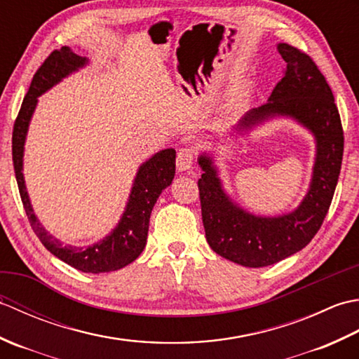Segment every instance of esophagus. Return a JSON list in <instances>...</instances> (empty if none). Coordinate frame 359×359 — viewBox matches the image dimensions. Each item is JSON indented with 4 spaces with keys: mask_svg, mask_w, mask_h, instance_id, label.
Listing matches in <instances>:
<instances>
[{
    "mask_svg": "<svg viewBox=\"0 0 359 359\" xmlns=\"http://www.w3.org/2000/svg\"><path fill=\"white\" fill-rule=\"evenodd\" d=\"M194 162V156H193V151L189 148H182L177 152V158H175V166H177V170L182 171H188L189 168L193 166Z\"/></svg>",
    "mask_w": 359,
    "mask_h": 359,
    "instance_id": "esophagus-1",
    "label": "esophagus"
}]
</instances>
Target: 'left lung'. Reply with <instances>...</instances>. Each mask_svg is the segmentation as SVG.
Listing matches in <instances>:
<instances>
[{"label": "left lung", "mask_w": 359, "mask_h": 359, "mask_svg": "<svg viewBox=\"0 0 359 359\" xmlns=\"http://www.w3.org/2000/svg\"><path fill=\"white\" fill-rule=\"evenodd\" d=\"M285 62L284 77L269 102L248 111L233 129L248 133L274 117L293 118L315 137L316 154L309 191L299 207L282 216H256L225 193L215 158L202 152L197 158L205 236L212 251L250 269L273 265L301 251L315 238L329 211L338 184L344 135L333 93L307 53L279 43ZM231 134V133H230ZM234 135V134H233Z\"/></svg>", "instance_id": "1"}]
</instances>
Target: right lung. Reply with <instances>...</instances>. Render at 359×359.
I'll use <instances>...</instances> for the list:
<instances>
[{
  "instance_id": "right-lung-1",
  "label": "right lung",
  "mask_w": 359,
  "mask_h": 359,
  "mask_svg": "<svg viewBox=\"0 0 359 359\" xmlns=\"http://www.w3.org/2000/svg\"><path fill=\"white\" fill-rule=\"evenodd\" d=\"M88 63L89 60L86 57L77 55L66 46L58 50H53L46 58L40 69L35 72L25 100H22L18 117L15 120L12 157L22 207L26 210L30 226L38 236V239L53 256L62 259L63 262L69 264L74 269L83 273L97 274L123 269L140 256L144 245H147L151 211L163 189L172 184L175 174V151L172 148L158 151L157 154L139 166L123 215H121L116 228L102 241L88 247L65 245L55 236L46 231V228L35 216L26 189L25 174H22V157H25L29 123L36 108L38 97L58 85L63 79L69 77L71 74L85 67Z\"/></svg>"
}]
</instances>
